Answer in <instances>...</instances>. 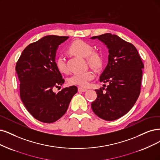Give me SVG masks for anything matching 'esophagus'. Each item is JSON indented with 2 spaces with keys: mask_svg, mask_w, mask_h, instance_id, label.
<instances>
[{
  "mask_svg": "<svg viewBox=\"0 0 160 160\" xmlns=\"http://www.w3.org/2000/svg\"><path fill=\"white\" fill-rule=\"evenodd\" d=\"M78 92H86V89H85V88H80V87H79L78 88Z\"/></svg>",
  "mask_w": 160,
  "mask_h": 160,
  "instance_id": "esophagus-1",
  "label": "esophagus"
}]
</instances>
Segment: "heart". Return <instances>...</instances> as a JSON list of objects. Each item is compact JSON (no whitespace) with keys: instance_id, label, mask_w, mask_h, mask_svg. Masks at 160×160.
I'll return each instance as SVG.
<instances>
[{"instance_id":"b5f03b06","label":"heart","mask_w":160,"mask_h":160,"mask_svg":"<svg viewBox=\"0 0 160 160\" xmlns=\"http://www.w3.org/2000/svg\"><path fill=\"white\" fill-rule=\"evenodd\" d=\"M68 50L72 54L80 57L86 58L88 63L93 67H98L101 64V58L98 53L93 51V47L86 41L76 40L71 44ZM56 67L59 72H66L67 71L66 61L63 55H58L55 61ZM95 77V74L91 70L75 73L70 77L68 83L70 85H75L81 87H87L90 82Z\"/></svg>"}]
</instances>
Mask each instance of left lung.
<instances>
[{
    "label": "left lung",
    "instance_id": "obj_1",
    "mask_svg": "<svg viewBox=\"0 0 160 160\" xmlns=\"http://www.w3.org/2000/svg\"><path fill=\"white\" fill-rule=\"evenodd\" d=\"M91 39L101 41L109 49L108 63L99 81L109 84L105 92L103 87L96 90L97 98L92 109L101 119L114 121L127 113L137 102L144 66L137 48L117 35L108 33Z\"/></svg>",
    "mask_w": 160,
    "mask_h": 160
}]
</instances>
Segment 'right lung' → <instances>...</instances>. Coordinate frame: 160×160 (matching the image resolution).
Listing matches in <instances>:
<instances>
[{
    "label": "right lung",
    "instance_id": "1",
    "mask_svg": "<svg viewBox=\"0 0 160 160\" xmlns=\"http://www.w3.org/2000/svg\"><path fill=\"white\" fill-rule=\"evenodd\" d=\"M68 36L47 35L28 45L16 65L20 84V94L26 109L35 119L51 123L66 113L78 88L75 86L62 88L64 80L58 70L55 56L59 45Z\"/></svg>",
    "mask_w": 160,
    "mask_h": 160
}]
</instances>
